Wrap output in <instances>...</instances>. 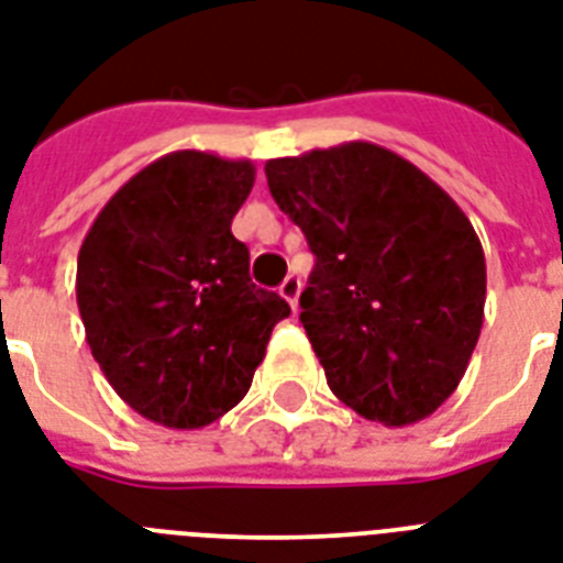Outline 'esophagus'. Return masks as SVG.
Instances as JSON below:
<instances>
[{"label": "esophagus", "mask_w": 563, "mask_h": 563, "mask_svg": "<svg viewBox=\"0 0 563 563\" xmlns=\"http://www.w3.org/2000/svg\"><path fill=\"white\" fill-rule=\"evenodd\" d=\"M280 295H283V300L291 306V312H297V297H300V277L289 274V277L280 283Z\"/></svg>", "instance_id": "1"}]
</instances>
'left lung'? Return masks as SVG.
Returning a JSON list of instances; mask_svg holds the SVG:
<instances>
[{
  "instance_id": "left-lung-1",
  "label": "left lung",
  "mask_w": 563,
  "mask_h": 563,
  "mask_svg": "<svg viewBox=\"0 0 563 563\" xmlns=\"http://www.w3.org/2000/svg\"><path fill=\"white\" fill-rule=\"evenodd\" d=\"M266 178L314 254L300 323L329 390L385 428L431 416L483 329L486 257L468 217L369 141L272 158Z\"/></svg>"
}]
</instances>
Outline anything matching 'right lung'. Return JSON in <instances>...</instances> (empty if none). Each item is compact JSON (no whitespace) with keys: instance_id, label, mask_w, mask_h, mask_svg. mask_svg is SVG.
<instances>
[{"instance_id":"1","label":"right lung","mask_w":563,"mask_h":563,"mask_svg":"<svg viewBox=\"0 0 563 563\" xmlns=\"http://www.w3.org/2000/svg\"><path fill=\"white\" fill-rule=\"evenodd\" d=\"M254 164L213 153L162 155L118 190L77 254L86 341L115 393L150 422L194 431L249 393L274 323L277 291L249 277L231 234Z\"/></svg>"}]
</instances>
